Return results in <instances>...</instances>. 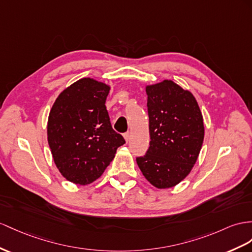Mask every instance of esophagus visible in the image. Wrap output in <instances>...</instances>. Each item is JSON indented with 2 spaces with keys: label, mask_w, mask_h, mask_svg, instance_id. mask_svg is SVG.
I'll return each mask as SVG.
<instances>
[{
  "label": "esophagus",
  "mask_w": 252,
  "mask_h": 252,
  "mask_svg": "<svg viewBox=\"0 0 252 252\" xmlns=\"http://www.w3.org/2000/svg\"><path fill=\"white\" fill-rule=\"evenodd\" d=\"M124 137H125L126 141V143H127V141L130 140V137H131V134H130V132H126V133L124 135Z\"/></svg>",
  "instance_id": "34e87169"
}]
</instances>
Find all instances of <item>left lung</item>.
<instances>
[{"label":"left lung","instance_id":"obj_1","mask_svg":"<svg viewBox=\"0 0 252 252\" xmlns=\"http://www.w3.org/2000/svg\"><path fill=\"white\" fill-rule=\"evenodd\" d=\"M150 147L136 162L154 188L170 189L189 175L204 138L201 111L193 94L171 80L146 86Z\"/></svg>","mask_w":252,"mask_h":252}]
</instances>
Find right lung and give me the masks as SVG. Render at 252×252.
Segmentation results:
<instances>
[{
	"label": "right lung",
	"mask_w": 252,
	"mask_h": 252,
	"mask_svg": "<svg viewBox=\"0 0 252 252\" xmlns=\"http://www.w3.org/2000/svg\"><path fill=\"white\" fill-rule=\"evenodd\" d=\"M107 84L90 77L71 84L57 96L48 119V143L62 176L79 185L99 179L126 144L111 126Z\"/></svg>",
	"instance_id": "1"
}]
</instances>
